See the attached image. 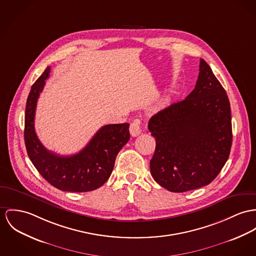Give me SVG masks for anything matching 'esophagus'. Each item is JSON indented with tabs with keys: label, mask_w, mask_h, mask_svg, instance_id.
Masks as SVG:
<instances>
[{
	"label": "esophagus",
	"mask_w": 256,
	"mask_h": 256,
	"mask_svg": "<svg viewBox=\"0 0 256 256\" xmlns=\"http://www.w3.org/2000/svg\"><path fill=\"white\" fill-rule=\"evenodd\" d=\"M130 132L132 134V136L136 138L140 134L141 132V128H140V126H139V122L138 120H134V122L130 124Z\"/></svg>",
	"instance_id": "esophagus-1"
}]
</instances>
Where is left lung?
<instances>
[{
    "label": "left lung",
    "mask_w": 256,
    "mask_h": 256,
    "mask_svg": "<svg viewBox=\"0 0 256 256\" xmlns=\"http://www.w3.org/2000/svg\"><path fill=\"white\" fill-rule=\"evenodd\" d=\"M148 130L156 138L150 170L162 187L186 192L208 185L218 176L232 146L231 108L204 59L192 92L151 117Z\"/></svg>",
    "instance_id": "left-lung-1"
}]
</instances>
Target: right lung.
I'll list each match as a JSON object with an SVG mask.
<instances>
[{"mask_svg":"<svg viewBox=\"0 0 256 256\" xmlns=\"http://www.w3.org/2000/svg\"><path fill=\"white\" fill-rule=\"evenodd\" d=\"M50 68L31 88L25 110L24 140L31 162L50 185L61 191L88 192L102 186L111 176L120 150L130 140V124L102 126L88 145L72 156H59L40 142L34 128L37 101Z\"/></svg>","mask_w":256,"mask_h":256,"instance_id":"add662e5","label":"right lung"}]
</instances>
